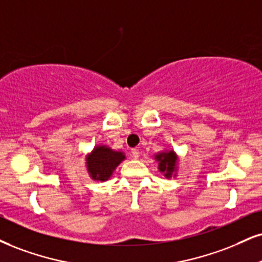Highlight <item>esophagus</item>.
<instances>
[{"mask_svg":"<svg viewBox=\"0 0 262 262\" xmlns=\"http://www.w3.org/2000/svg\"><path fill=\"white\" fill-rule=\"evenodd\" d=\"M131 157L132 159H138L140 158V151H138V149H131Z\"/></svg>","mask_w":262,"mask_h":262,"instance_id":"esophagus-1","label":"esophagus"}]
</instances>
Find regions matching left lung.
I'll return each mask as SVG.
<instances>
[{"instance_id":"left-lung-1","label":"left lung","mask_w":262,"mask_h":262,"mask_svg":"<svg viewBox=\"0 0 262 262\" xmlns=\"http://www.w3.org/2000/svg\"><path fill=\"white\" fill-rule=\"evenodd\" d=\"M154 160L158 163V170L163 173L164 177L171 179V177L177 176V171H179L180 165V158L173 149H165L158 151L154 154Z\"/></svg>"}]
</instances>
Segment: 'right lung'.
I'll return each instance as SVG.
<instances>
[{"mask_svg": "<svg viewBox=\"0 0 262 262\" xmlns=\"http://www.w3.org/2000/svg\"><path fill=\"white\" fill-rule=\"evenodd\" d=\"M125 159L124 151L112 149L105 144H96L85 157L87 173L93 181L105 182L111 179L116 167Z\"/></svg>", "mask_w": 262, "mask_h": 262, "instance_id": "obj_1", "label": "right lung"}]
</instances>
